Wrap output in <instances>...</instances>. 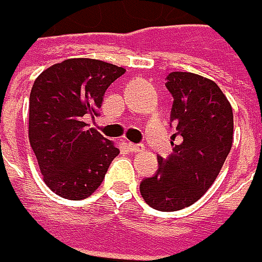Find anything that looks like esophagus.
Listing matches in <instances>:
<instances>
[{"mask_svg":"<svg viewBox=\"0 0 262 262\" xmlns=\"http://www.w3.org/2000/svg\"><path fill=\"white\" fill-rule=\"evenodd\" d=\"M128 150L129 151H133V153H138V151H141L143 150V146L141 144H134V143H128Z\"/></svg>","mask_w":262,"mask_h":262,"instance_id":"esophagus-1","label":"esophagus"}]
</instances>
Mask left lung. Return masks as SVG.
<instances>
[{"mask_svg": "<svg viewBox=\"0 0 262 262\" xmlns=\"http://www.w3.org/2000/svg\"><path fill=\"white\" fill-rule=\"evenodd\" d=\"M166 87L173 96L175 137L182 141L167 159L157 157L159 170L143 179L140 192L159 211H178L204 195L222 170L233 143V112L220 87L206 77L173 71Z\"/></svg>", "mask_w": 262, "mask_h": 262, "instance_id": "8db88e82", "label": "left lung"}]
</instances>
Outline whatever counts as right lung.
Returning a JSON list of instances; mask_svg holds the SVG:
<instances>
[{"label": "right lung", "instance_id": "right-lung-1", "mask_svg": "<svg viewBox=\"0 0 262 262\" xmlns=\"http://www.w3.org/2000/svg\"><path fill=\"white\" fill-rule=\"evenodd\" d=\"M125 68L92 58H70L42 71L29 102V141L43 181L56 195L80 201L92 195L119 155L86 115H97L107 87Z\"/></svg>", "mask_w": 262, "mask_h": 262}]
</instances>
